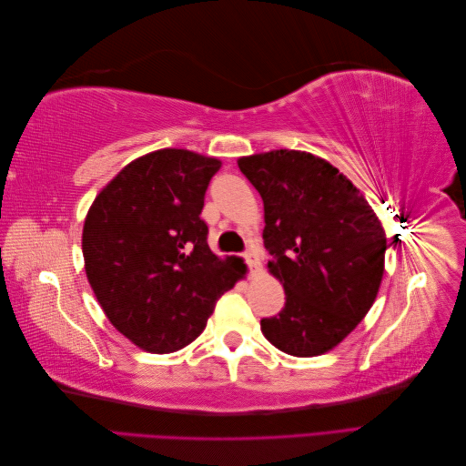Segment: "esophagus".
<instances>
[{
	"label": "esophagus",
	"mask_w": 466,
	"mask_h": 466,
	"mask_svg": "<svg viewBox=\"0 0 466 466\" xmlns=\"http://www.w3.org/2000/svg\"><path fill=\"white\" fill-rule=\"evenodd\" d=\"M241 257L245 258V262H247L250 268H258V266H260V258H258V252H257L255 247L245 248Z\"/></svg>",
	"instance_id": "obj_1"
}]
</instances>
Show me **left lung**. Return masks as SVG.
Wrapping results in <instances>:
<instances>
[{"instance_id": "8db88e82", "label": "left lung", "mask_w": 466, "mask_h": 466, "mask_svg": "<svg viewBox=\"0 0 466 466\" xmlns=\"http://www.w3.org/2000/svg\"><path fill=\"white\" fill-rule=\"evenodd\" d=\"M264 202V247L286 305L262 334L289 356L340 344L371 309L385 268L383 225L360 190L329 161L278 149L238 159Z\"/></svg>"}]
</instances>
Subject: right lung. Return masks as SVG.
<instances>
[{"label": "right lung", "instance_id": "1", "mask_svg": "<svg viewBox=\"0 0 466 466\" xmlns=\"http://www.w3.org/2000/svg\"><path fill=\"white\" fill-rule=\"evenodd\" d=\"M221 163L187 149L144 155L96 196L83 225V258L105 315L153 354L190 344L243 270L218 258L200 218Z\"/></svg>", "mask_w": 466, "mask_h": 466}]
</instances>
